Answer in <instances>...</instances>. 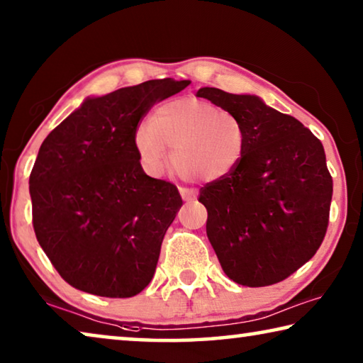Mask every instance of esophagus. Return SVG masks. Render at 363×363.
<instances>
[{
	"label": "esophagus",
	"instance_id": "34e87169",
	"mask_svg": "<svg viewBox=\"0 0 363 363\" xmlns=\"http://www.w3.org/2000/svg\"><path fill=\"white\" fill-rule=\"evenodd\" d=\"M179 194L182 200H186V202H191V200H195V197H197V192H195L194 189H187V187H181Z\"/></svg>",
	"mask_w": 363,
	"mask_h": 363
}]
</instances>
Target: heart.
Wrapping results in <instances>:
<instances>
[{"mask_svg": "<svg viewBox=\"0 0 363 363\" xmlns=\"http://www.w3.org/2000/svg\"><path fill=\"white\" fill-rule=\"evenodd\" d=\"M135 150L148 174H163L169 152L182 179L216 182L231 176L247 152V130L234 113L210 101L181 96L161 103L134 134Z\"/></svg>", "mask_w": 363, "mask_h": 363, "instance_id": "obj_1", "label": "heart"}]
</instances>
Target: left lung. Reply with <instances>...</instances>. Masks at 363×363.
<instances>
[{
	"label": "left lung",
	"instance_id": "1",
	"mask_svg": "<svg viewBox=\"0 0 363 363\" xmlns=\"http://www.w3.org/2000/svg\"><path fill=\"white\" fill-rule=\"evenodd\" d=\"M197 96L234 113L249 140L231 176L200 189L210 244L234 283H279L307 263L325 239L333 177L323 145L301 121L255 95L203 87Z\"/></svg>",
	"mask_w": 363,
	"mask_h": 363
}]
</instances>
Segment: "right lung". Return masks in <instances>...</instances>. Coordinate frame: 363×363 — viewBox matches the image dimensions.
<instances>
[{"label": "right lung", "mask_w": 363, "mask_h": 363, "mask_svg": "<svg viewBox=\"0 0 363 363\" xmlns=\"http://www.w3.org/2000/svg\"><path fill=\"white\" fill-rule=\"evenodd\" d=\"M189 84L147 80L87 99L40 147L28 179L33 231L76 289L124 298L152 281L182 199L143 172L134 134L155 103Z\"/></svg>", "instance_id": "right-lung-1"}]
</instances>
